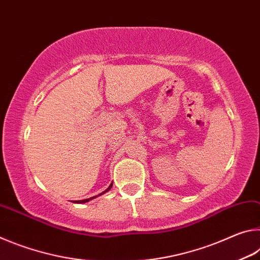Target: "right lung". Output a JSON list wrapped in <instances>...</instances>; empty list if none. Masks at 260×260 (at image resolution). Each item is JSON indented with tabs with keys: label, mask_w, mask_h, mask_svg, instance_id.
I'll list each match as a JSON object with an SVG mask.
<instances>
[{
	"label": "right lung",
	"mask_w": 260,
	"mask_h": 260,
	"mask_svg": "<svg viewBox=\"0 0 260 260\" xmlns=\"http://www.w3.org/2000/svg\"><path fill=\"white\" fill-rule=\"evenodd\" d=\"M111 187H112V183L111 184H110V186L107 188V189H105V190L103 191V192H101L100 193V195H98V196H101V195H103V193H105V192H107V191H109L110 190V189H111ZM98 196H94V197H90V199H86V200H82V201H74V203H78V204H81V203H87V202H89L90 200H94L95 199V197H98Z\"/></svg>",
	"instance_id": "obj_1"
}]
</instances>
